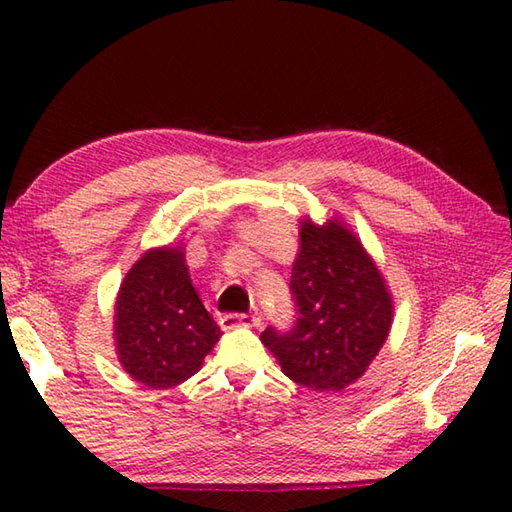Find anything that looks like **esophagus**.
Here are the masks:
<instances>
[{
    "instance_id": "1",
    "label": "esophagus",
    "mask_w": 512,
    "mask_h": 512,
    "mask_svg": "<svg viewBox=\"0 0 512 512\" xmlns=\"http://www.w3.org/2000/svg\"><path fill=\"white\" fill-rule=\"evenodd\" d=\"M257 314H239V312H228L220 319L222 330H235V328H255L259 325Z\"/></svg>"
}]
</instances>
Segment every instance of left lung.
I'll use <instances>...</instances> for the list:
<instances>
[{"label":"left lung","mask_w":512,"mask_h":512,"mask_svg":"<svg viewBox=\"0 0 512 512\" xmlns=\"http://www.w3.org/2000/svg\"><path fill=\"white\" fill-rule=\"evenodd\" d=\"M299 239L290 279L297 321L286 332L270 325L262 343L295 383L341 391L367 372L387 341L391 295L361 239L339 220H303Z\"/></svg>","instance_id":"obj_1"}]
</instances>
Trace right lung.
I'll use <instances>...</instances> for the list:
<instances>
[{
  "instance_id": "add662e5",
  "label": "right lung",
  "mask_w": 512,
  "mask_h": 512,
  "mask_svg": "<svg viewBox=\"0 0 512 512\" xmlns=\"http://www.w3.org/2000/svg\"><path fill=\"white\" fill-rule=\"evenodd\" d=\"M222 330L191 284L180 246L151 248L125 275L114 339L125 372L151 389L180 385L202 367Z\"/></svg>"
}]
</instances>
